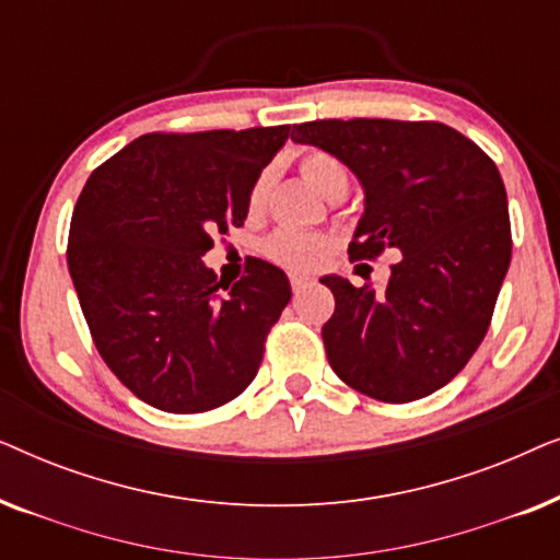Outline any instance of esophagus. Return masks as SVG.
Segmentation results:
<instances>
[{
	"label": "esophagus",
	"instance_id": "1",
	"mask_svg": "<svg viewBox=\"0 0 560 560\" xmlns=\"http://www.w3.org/2000/svg\"><path fill=\"white\" fill-rule=\"evenodd\" d=\"M311 278L303 272H290V285H293V293H301V290L308 285Z\"/></svg>",
	"mask_w": 560,
	"mask_h": 560
}]
</instances>
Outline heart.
I'll return each instance as SVG.
<instances>
[{
	"mask_svg": "<svg viewBox=\"0 0 560 560\" xmlns=\"http://www.w3.org/2000/svg\"><path fill=\"white\" fill-rule=\"evenodd\" d=\"M301 173L303 178L308 180V186L326 198L349 188L347 167L341 165V160L328 155V152L313 150L308 155H303ZM267 183H270V173L267 171L262 175H257V180L252 183L249 209H259V206L265 203ZM324 247H326L324 236L301 234V232H293V229H282V232H278L270 242H267V252H270V257L278 259L280 265H290V267L311 265V259L316 257Z\"/></svg>",
	"mask_w": 560,
	"mask_h": 560,
	"instance_id": "obj_1",
	"label": "heart"
}]
</instances>
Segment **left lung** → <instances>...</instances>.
I'll use <instances>...</instances> for the list:
<instances>
[{
	"instance_id": "1",
	"label": "left lung",
	"mask_w": 560,
	"mask_h": 560,
	"mask_svg": "<svg viewBox=\"0 0 560 560\" xmlns=\"http://www.w3.org/2000/svg\"><path fill=\"white\" fill-rule=\"evenodd\" d=\"M293 142L339 158L364 188L351 259L400 252L385 290L347 278L324 324L331 370L357 393L412 402L448 385L485 339L512 257L500 171L441 121L318 119Z\"/></svg>"
}]
</instances>
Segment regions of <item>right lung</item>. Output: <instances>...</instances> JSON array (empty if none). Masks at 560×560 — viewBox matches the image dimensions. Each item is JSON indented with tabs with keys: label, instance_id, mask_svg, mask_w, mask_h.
I'll use <instances>...</instances> for the list:
<instances>
[{
	"label": "right lung",
	"instance_id": "1",
	"mask_svg": "<svg viewBox=\"0 0 560 560\" xmlns=\"http://www.w3.org/2000/svg\"><path fill=\"white\" fill-rule=\"evenodd\" d=\"M290 125L142 135L98 165L68 234V272L98 354L142 402L206 412L255 380L290 301L288 275L252 259L224 285L203 255L242 226L249 188Z\"/></svg>",
	"mask_w": 560,
	"mask_h": 560
}]
</instances>
